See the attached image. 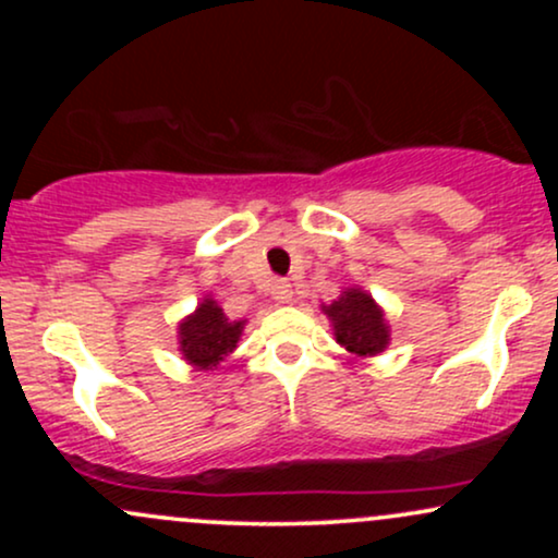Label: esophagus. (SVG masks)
Instances as JSON below:
<instances>
[{
	"label": "esophagus",
	"mask_w": 558,
	"mask_h": 558,
	"mask_svg": "<svg viewBox=\"0 0 558 558\" xmlns=\"http://www.w3.org/2000/svg\"><path fill=\"white\" fill-rule=\"evenodd\" d=\"M272 299L280 301V304H291V301H293V286L288 283V280H275Z\"/></svg>",
	"instance_id": "esophagus-1"
}]
</instances>
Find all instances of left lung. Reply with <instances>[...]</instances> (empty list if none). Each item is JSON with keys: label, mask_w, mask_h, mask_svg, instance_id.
<instances>
[{"label": "left lung", "mask_w": 558, "mask_h": 558, "mask_svg": "<svg viewBox=\"0 0 558 558\" xmlns=\"http://www.w3.org/2000/svg\"><path fill=\"white\" fill-rule=\"evenodd\" d=\"M323 315L330 319L332 336L349 354L377 356L388 349L390 325L386 310L360 286L343 288L341 296L323 304Z\"/></svg>", "instance_id": "left-lung-1"}]
</instances>
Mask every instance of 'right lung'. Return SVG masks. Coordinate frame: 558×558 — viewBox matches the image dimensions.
Listing matches in <instances>:
<instances>
[{
  "label": "right lung",
  "mask_w": 558,
  "mask_h": 558,
  "mask_svg": "<svg viewBox=\"0 0 558 558\" xmlns=\"http://www.w3.org/2000/svg\"><path fill=\"white\" fill-rule=\"evenodd\" d=\"M246 319H230L213 296H204L178 323V351L198 373H213L239 349Z\"/></svg>",
  "instance_id": "right-lung-1"
}]
</instances>
